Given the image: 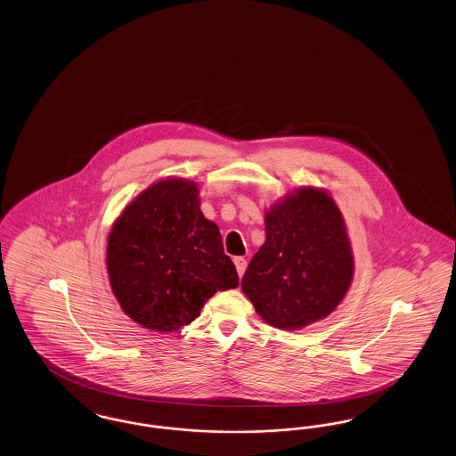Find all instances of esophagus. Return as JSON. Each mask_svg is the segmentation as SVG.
<instances>
[{
  "mask_svg": "<svg viewBox=\"0 0 456 456\" xmlns=\"http://www.w3.org/2000/svg\"><path fill=\"white\" fill-rule=\"evenodd\" d=\"M234 265H236V270H238L239 277H242V275H244V272H246L248 261L244 260L242 256H236V258H234Z\"/></svg>",
  "mask_w": 456,
  "mask_h": 456,
  "instance_id": "obj_1",
  "label": "esophagus"
}]
</instances>
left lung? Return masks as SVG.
Masks as SVG:
<instances>
[{"instance_id": "obj_1", "label": "left lung", "mask_w": 456, "mask_h": 456, "mask_svg": "<svg viewBox=\"0 0 456 456\" xmlns=\"http://www.w3.org/2000/svg\"><path fill=\"white\" fill-rule=\"evenodd\" d=\"M265 234L240 281L256 313L282 330L328 316L346 297L354 275L337 203L322 190L301 188L266 212Z\"/></svg>"}]
</instances>
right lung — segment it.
Returning a JSON list of instances; mask_svg holds the SVG:
<instances>
[{"label":"right lung","mask_w":456,"mask_h":456,"mask_svg":"<svg viewBox=\"0 0 456 456\" xmlns=\"http://www.w3.org/2000/svg\"><path fill=\"white\" fill-rule=\"evenodd\" d=\"M108 273L121 309L153 331L190 325L217 290L239 285L217 224L184 179L155 183L123 210L109 234Z\"/></svg>","instance_id":"1"}]
</instances>
